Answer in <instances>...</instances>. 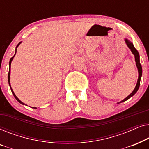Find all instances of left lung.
<instances>
[{
  "instance_id": "obj_1",
  "label": "left lung",
  "mask_w": 149,
  "mask_h": 149,
  "mask_svg": "<svg viewBox=\"0 0 149 149\" xmlns=\"http://www.w3.org/2000/svg\"><path fill=\"white\" fill-rule=\"evenodd\" d=\"M125 42L126 44H127V45L128 47L130 48V49L132 51V52L133 53V54L134 55V56H135V60H136V66H137V68H138V82H137V84H136V86L135 87V89H134V91H132V92L130 93V94L128 95V96L125 98L123 100L120 102H118V104L121 103V102H125L127 100L130 98V97H131L132 96H133V95L135 94V93L137 92L138 89H139V87H140V79H141V77H142V66L141 64H140V56H139V54H138V51L136 49V48L134 47V45L132 44V42H131L130 41V40H128L127 39H125Z\"/></svg>"
}]
</instances>
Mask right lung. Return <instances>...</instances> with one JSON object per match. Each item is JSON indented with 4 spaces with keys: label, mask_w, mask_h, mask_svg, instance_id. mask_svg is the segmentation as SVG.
<instances>
[{
    "label": "right lung",
    "mask_w": 149,
    "mask_h": 149,
    "mask_svg": "<svg viewBox=\"0 0 149 149\" xmlns=\"http://www.w3.org/2000/svg\"><path fill=\"white\" fill-rule=\"evenodd\" d=\"M20 43H21V42H19V43H18V45H17V47H16V49L17 48V47L19 46V45ZM16 52H17V51H15V55H14V56H13V57H12V58H11V59H10V61H9V73H8V81H9V86H10V87H11V85H10V71H11V69H10V68H11V61L13 60V58H14V56H15V54H16ZM11 92H12V93H13V95H14V97H15V99L17 100L18 102H19L20 104H24L23 102H22L20 101L17 98V97L16 96L15 93H14L13 91V89H11ZM34 109H36V108H34Z\"/></svg>",
    "instance_id": "add662e5"
}]
</instances>
